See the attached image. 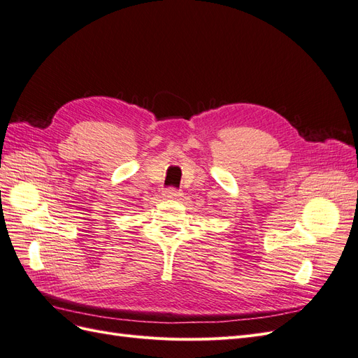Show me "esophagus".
<instances>
[{"label": "esophagus", "instance_id": "obj_1", "mask_svg": "<svg viewBox=\"0 0 358 358\" xmlns=\"http://www.w3.org/2000/svg\"><path fill=\"white\" fill-rule=\"evenodd\" d=\"M182 196V192L178 189V188H166L164 189V197L166 199H170V200H175V199H179Z\"/></svg>", "mask_w": 358, "mask_h": 358}]
</instances>
